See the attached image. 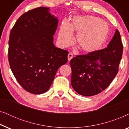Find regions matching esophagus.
Listing matches in <instances>:
<instances>
[{
	"label": "esophagus",
	"instance_id": "34e87169",
	"mask_svg": "<svg viewBox=\"0 0 129 129\" xmlns=\"http://www.w3.org/2000/svg\"><path fill=\"white\" fill-rule=\"evenodd\" d=\"M68 61H70V60L73 58V54L72 53H69L68 56Z\"/></svg>",
	"mask_w": 129,
	"mask_h": 129
}]
</instances>
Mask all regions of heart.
Here are the masks:
<instances>
[{"label":"heart","instance_id":"b5f03b06","mask_svg":"<svg viewBox=\"0 0 129 129\" xmlns=\"http://www.w3.org/2000/svg\"><path fill=\"white\" fill-rule=\"evenodd\" d=\"M110 28L108 24L100 18L91 16H79L69 23L63 22L60 26L57 42L62 48L73 43V33H77L75 43L81 51L91 53L102 46L108 36Z\"/></svg>","mask_w":129,"mask_h":129}]
</instances>
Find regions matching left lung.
Listing matches in <instances>:
<instances>
[{
	"label": "left lung",
	"mask_w": 129,
	"mask_h": 129,
	"mask_svg": "<svg viewBox=\"0 0 129 129\" xmlns=\"http://www.w3.org/2000/svg\"><path fill=\"white\" fill-rule=\"evenodd\" d=\"M122 53L120 35L116 29L107 47L85 55L76 56L70 60L72 87L84 96L102 92L117 75Z\"/></svg>",
	"instance_id": "obj_1"
}]
</instances>
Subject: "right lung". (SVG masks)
Listing matches in <instances>:
<instances>
[{
	"label": "right lung",
	"instance_id": "right-lung-1",
	"mask_svg": "<svg viewBox=\"0 0 129 129\" xmlns=\"http://www.w3.org/2000/svg\"><path fill=\"white\" fill-rule=\"evenodd\" d=\"M57 24V18L49 12V8L40 7L23 14L10 31V69L28 92H46L58 69L68 61V51L53 43Z\"/></svg>",
	"mask_w": 129,
	"mask_h": 129
}]
</instances>
